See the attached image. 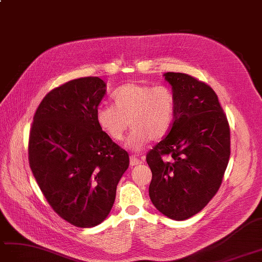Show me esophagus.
<instances>
[{
    "label": "esophagus",
    "mask_w": 262,
    "mask_h": 262,
    "mask_svg": "<svg viewBox=\"0 0 262 262\" xmlns=\"http://www.w3.org/2000/svg\"><path fill=\"white\" fill-rule=\"evenodd\" d=\"M141 163V160H140L139 158H137L136 156H130V165H137Z\"/></svg>",
    "instance_id": "esophagus-1"
}]
</instances>
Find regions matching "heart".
Masks as SVG:
<instances>
[{
	"instance_id": "1",
	"label": "heart",
	"mask_w": 262,
	"mask_h": 262,
	"mask_svg": "<svg viewBox=\"0 0 262 262\" xmlns=\"http://www.w3.org/2000/svg\"><path fill=\"white\" fill-rule=\"evenodd\" d=\"M114 104H101L95 119L101 130L113 141H121L130 126L126 146L140 150L149 140H160L168 135L174 119L176 97L165 85L129 82L113 94Z\"/></svg>"
}]
</instances>
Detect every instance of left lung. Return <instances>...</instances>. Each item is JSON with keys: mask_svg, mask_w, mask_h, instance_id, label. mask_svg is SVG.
Returning a JSON list of instances; mask_svg holds the SVG:
<instances>
[{"mask_svg": "<svg viewBox=\"0 0 262 262\" xmlns=\"http://www.w3.org/2000/svg\"><path fill=\"white\" fill-rule=\"evenodd\" d=\"M176 97L168 135L146 153L152 172L149 195L174 220L200 212L222 183L230 158V126L218 95L186 73L164 74Z\"/></svg>", "mask_w": 262, "mask_h": 262, "instance_id": "1", "label": "left lung"}]
</instances>
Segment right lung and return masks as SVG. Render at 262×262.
<instances>
[{"label":"right lung","instance_id":"add662e5","mask_svg":"<svg viewBox=\"0 0 262 262\" xmlns=\"http://www.w3.org/2000/svg\"><path fill=\"white\" fill-rule=\"evenodd\" d=\"M105 95L98 76L69 81L43 98L29 137V163L49 205L79 228L110 213L129 153L101 130L95 113Z\"/></svg>","mask_w":262,"mask_h":262}]
</instances>
